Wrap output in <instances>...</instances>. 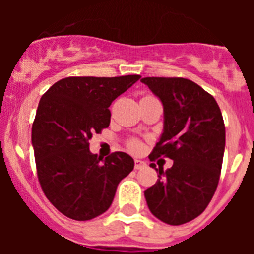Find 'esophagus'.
<instances>
[{"label":"esophagus","instance_id":"obj_1","mask_svg":"<svg viewBox=\"0 0 254 254\" xmlns=\"http://www.w3.org/2000/svg\"><path fill=\"white\" fill-rule=\"evenodd\" d=\"M145 165H146V163H145V161L138 160V159H136V160H134V169H142Z\"/></svg>","mask_w":254,"mask_h":254}]
</instances>
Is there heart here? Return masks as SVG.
Listing matches in <instances>:
<instances>
[{
    "label": "heart",
    "mask_w": 254,
    "mask_h": 254,
    "mask_svg": "<svg viewBox=\"0 0 254 254\" xmlns=\"http://www.w3.org/2000/svg\"><path fill=\"white\" fill-rule=\"evenodd\" d=\"M131 147L133 150H140V143H138L137 141H132V142H131Z\"/></svg>",
    "instance_id": "1"
}]
</instances>
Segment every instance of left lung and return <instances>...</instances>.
Returning <instances> with one entry per match:
<instances>
[{
	"instance_id": "1",
	"label": "left lung",
	"mask_w": 254,
	"mask_h": 254,
	"mask_svg": "<svg viewBox=\"0 0 254 254\" xmlns=\"http://www.w3.org/2000/svg\"><path fill=\"white\" fill-rule=\"evenodd\" d=\"M159 98L164 127L150 160L167 156L172 168L156 169L159 179L145 190L151 214L169 225L201 215L219 183L225 150V126L214 96L182 77H143Z\"/></svg>"
}]
</instances>
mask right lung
<instances>
[{"mask_svg":"<svg viewBox=\"0 0 254 254\" xmlns=\"http://www.w3.org/2000/svg\"><path fill=\"white\" fill-rule=\"evenodd\" d=\"M140 77H66L42 96L31 145L42 190L64 216L85 221L102 215L120 182L133 170L128 154L117 151L103 159L91 154L89 140L109 126L108 108Z\"/></svg>","mask_w":254,"mask_h":254,"instance_id":"obj_1","label":"right lung"}]
</instances>
